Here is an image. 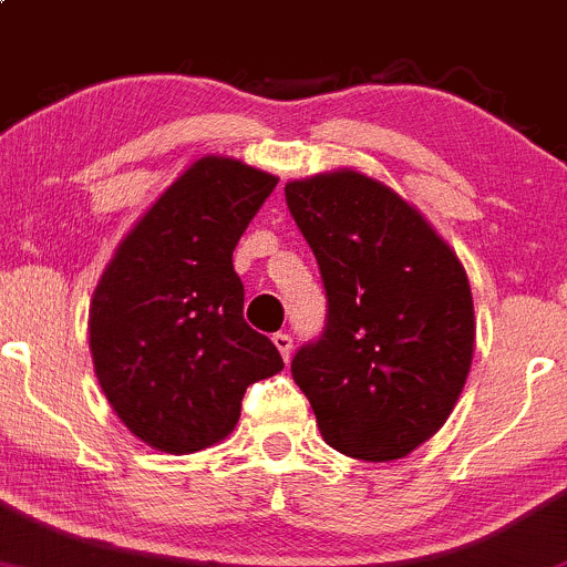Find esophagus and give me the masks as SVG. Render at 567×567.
<instances>
[{"label": "esophagus", "instance_id": "34e87169", "mask_svg": "<svg viewBox=\"0 0 567 567\" xmlns=\"http://www.w3.org/2000/svg\"><path fill=\"white\" fill-rule=\"evenodd\" d=\"M272 343H276V349L281 351L284 362H289L291 349H295V340H291V334L289 332H276V334H272Z\"/></svg>", "mask_w": 567, "mask_h": 567}]
</instances>
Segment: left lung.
Listing matches in <instances>:
<instances>
[{
	"mask_svg": "<svg viewBox=\"0 0 567 567\" xmlns=\"http://www.w3.org/2000/svg\"><path fill=\"white\" fill-rule=\"evenodd\" d=\"M327 321L291 375L340 454L386 462L441 430L465 386L476 321L460 259L403 197L354 169L286 184Z\"/></svg>",
	"mask_w": 567,
	"mask_h": 567,
	"instance_id": "obj_1",
	"label": "left lung"
}]
</instances>
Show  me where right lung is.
<instances>
[{
  "instance_id": "right-lung-1",
  "label": "right lung",
  "mask_w": 567,
  "mask_h": 567,
  "mask_svg": "<svg viewBox=\"0 0 567 567\" xmlns=\"http://www.w3.org/2000/svg\"><path fill=\"white\" fill-rule=\"evenodd\" d=\"M278 178L205 156L151 205L102 272L89 310L96 379L140 441L192 454L235 430L251 383L284 370L243 319L233 251Z\"/></svg>"
}]
</instances>
